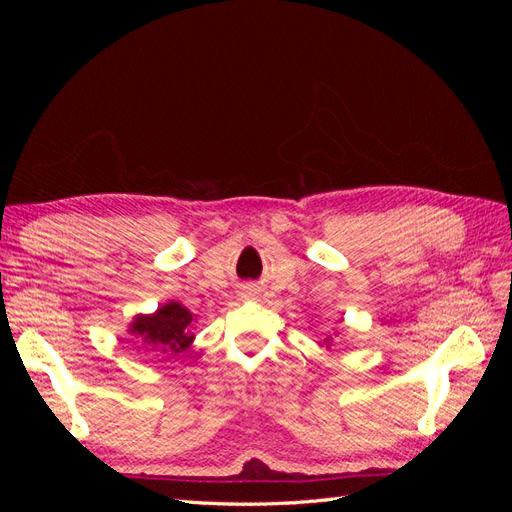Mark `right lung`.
Returning a JSON list of instances; mask_svg holds the SVG:
<instances>
[{"label":"right lung","mask_w":512,"mask_h":512,"mask_svg":"<svg viewBox=\"0 0 512 512\" xmlns=\"http://www.w3.org/2000/svg\"><path fill=\"white\" fill-rule=\"evenodd\" d=\"M192 314L179 303H166L156 314L138 316L132 322V333L141 337L149 352H181L190 346Z\"/></svg>","instance_id":"right-lung-1"}]
</instances>
